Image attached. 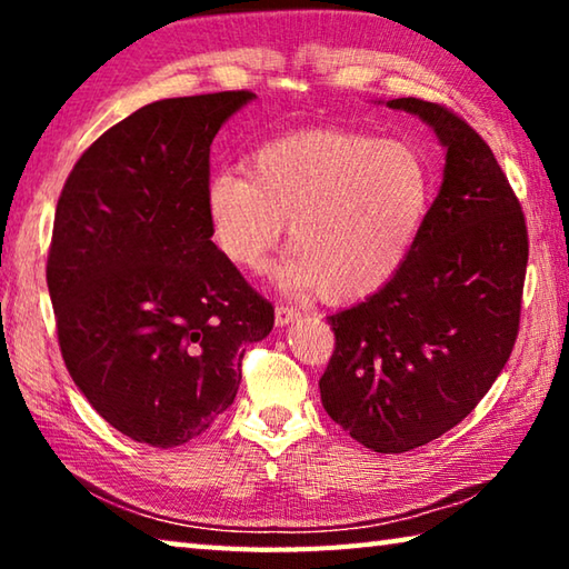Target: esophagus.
<instances>
[{
    "label": "esophagus",
    "instance_id": "esophagus-1",
    "mask_svg": "<svg viewBox=\"0 0 569 569\" xmlns=\"http://www.w3.org/2000/svg\"><path fill=\"white\" fill-rule=\"evenodd\" d=\"M301 319V311L293 306H278L276 308V326H288Z\"/></svg>",
    "mask_w": 569,
    "mask_h": 569
}]
</instances>
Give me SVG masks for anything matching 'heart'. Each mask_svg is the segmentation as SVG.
I'll return each mask as SVG.
<instances>
[{
    "label": "heart",
    "instance_id": "1",
    "mask_svg": "<svg viewBox=\"0 0 569 569\" xmlns=\"http://www.w3.org/2000/svg\"><path fill=\"white\" fill-rule=\"evenodd\" d=\"M427 203L417 150L336 130L266 142L248 176L218 170L206 182L210 238L230 263L258 271L291 223L276 281L333 303L379 291L399 273Z\"/></svg>",
    "mask_w": 569,
    "mask_h": 569
}]
</instances>
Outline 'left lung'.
<instances>
[{"label": "left lung", "instance_id": "obj_1", "mask_svg": "<svg viewBox=\"0 0 569 569\" xmlns=\"http://www.w3.org/2000/svg\"><path fill=\"white\" fill-rule=\"evenodd\" d=\"M387 108L437 132L445 180L399 273L329 316L336 349L319 389L359 445L401 455L457 427L502 373L529 243L522 206L477 130L437 102L399 98Z\"/></svg>", "mask_w": 569, "mask_h": 569}]
</instances>
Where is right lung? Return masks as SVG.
Segmentation results:
<instances>
[{
    "mask_svg": "<svg viewBox=\"0 0 569 569\" xmlns=\"http://www.w3.org/2000/svg\"><path fill=\"white\" fill-rule=\"evenodd\" d=\"M248 90L146 104L67 178L47 286L67 371L140 445L196 439L233 403L246 343L273 306L220 253L206 218L210 146Z\"/></svg>",
    "mask_w": 569,
    "mask_h": 569,
    "instance_id": "1",
    "label": "right lung"
}]
</instances>
